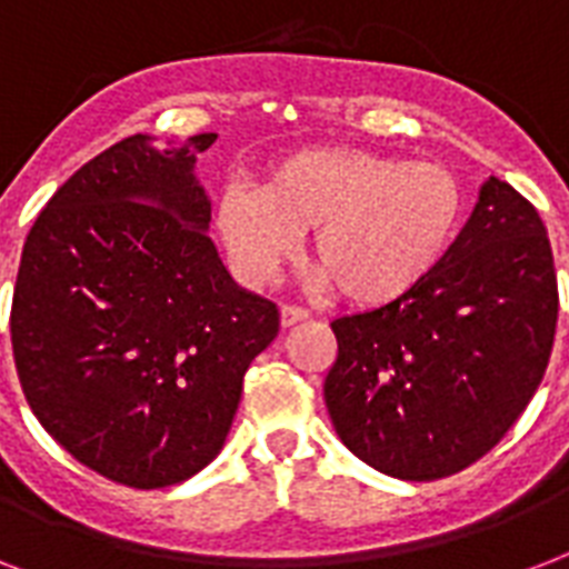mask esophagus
<instances>
[{
	"mask_svg": "<svg viewBox=\"0 0 569 569\" xmlns=\"http://www.w3.org/2000/svg\"><path fill=\"white\" fill-rule=\"evenodd\" d=\"M310 319V312L303 310V307H292V303H283L280 307V325L283 328H292V325H298V321Z\"/></svg>",
	"mask_w": 569,
	"mask_h": 569,
	"instance_id": "obj_1",
	"label": "esophagus"
}]
</instances>
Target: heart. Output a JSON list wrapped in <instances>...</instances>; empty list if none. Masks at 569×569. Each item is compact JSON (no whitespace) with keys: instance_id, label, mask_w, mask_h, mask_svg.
<instances>
[{"instance_id":"1","label":"heart","mask_w":569,"mask_h":569,"mask_svg":"<svg viewBox=\"0 0 569 569\" xmlns=\"http://www.w3.org/2000/svg\"><path fill=\"white\" fill-rule=\"evenodd\" d=\"M463 218V186L440 162L357 147H310L268 171L262 189L230 182L214 232L232 271L268 286L310 230L319 283L360 307L407 295L440 266Z\"/></svg>"}]
</instances>
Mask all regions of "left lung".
Masks as SVG:
<instances>
[{
    "label": "left lung",
    "instance_id": "left-lung-1",
    "mask_svg": "<svg viewBox=\"0 0 569 569\" xmlns=\"http://www.w3.org/2000/svg\"><path fill=\"white\" fill-rule=\"evenodd\" d=\"M558 280L538 209L490 180L440 266L342 316L325 401L339 440L405 481L455 476L502 440L547 372Z\"/></svg>",
    "mask_w": 569,
    "mask_h": 569
}]
</instances>
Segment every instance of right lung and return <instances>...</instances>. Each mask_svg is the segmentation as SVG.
I'll return each instance as SVG.
<instances>
[{
    "mask_svg": "<svg viewBox=\"0 0 569 569\" xmlns=\"http://www.w3.org/2000/svg\"><path fill=\"white\" fill-rule=\"evenodd\" d=\"M129 136L52 194L22 244L13 363L31 413L109 481L180 485L221 451L280 312L223 268L197 153Z\"/></svg>",
    "mask_w": 569,
    "mask_h": 569,
    "instance_id": "obj_1",
    "label": "right lung"
}]
</instances>
